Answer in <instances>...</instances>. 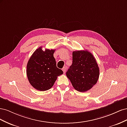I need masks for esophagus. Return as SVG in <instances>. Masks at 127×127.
I'll return each mask as SVG.
<instances>
[{
  "label": "esophagus",
  "mask_w": 127,
  "mask_h": 127,
  "mask_svg": "<svg viewBox=\"0 0 127 127\" xmlns=\"http://www.w3.org/2000/svg\"><path fill=\"white\" fill-rule=\"evenodd\" d=\"M63 71H64V73L66 72V67H64L63 68Z\"/></svg>",
  "instance_id": "obj_1"
}]
</instances>
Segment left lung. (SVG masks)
<instances>
[{
	"instance_id": "obj_1",
	"label": "left lung",
	"mask_w": 127,
	"mask_h": 127,
	"mask_svg": "<svg viewBox=\"0 0 127 127\" xmlns=\"http://www.w3.org/2000/svg\"><path fill=\"white\" fill-rule=\"evenodd\" d=\"M75 89L80 92L87 91L97 83L99 67L95 58L87 50L72 52V63L66 72Z\"/></svg>"
}]
</instances>
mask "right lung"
Here are the masks:
<instances>
[{
	"instance_id": "add662e5",
	"label": "right lung",
	"mask_w": 127,
	"mask_h": 127,
	"mask_svg": "<svg viewBox=\"0 0 127 127\" xmlns=\"http://www.w3.org/2000/svg\"><path fill=\"white\" fill-rule=\"evenodd\" d=\"M55 50L46 49L42 47L34 52L27 64L26 74L29 81L34 88L40 91L48 90L54 85L58 76L63 71L57 67L53 57Z\"/></svg>"
}]
</instances>
